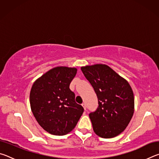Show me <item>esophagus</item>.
Segmentation results:
<instances>
[{
	"label": "esophagus",
	"instance_id": "esophagus-1",
	"mask_svg": "<svg viewBox=\"0 0 159 159\" xmlns=\"http://www.w3.org/2000/svg\"><path fill=\"white\" fill-rule=\"evenodd\" d=\"M82 106H83V109H85V111L86 110V105H85V103H83L82 104Z\"/></svg>",
	"mask_w": 159,
	"mask_h": 159
}]
</instances>
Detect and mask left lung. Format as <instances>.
Listing matches in <instances>:
<instances>
[{"label": "left lung", "instance_id": "1", "mask_svg": "<svg viewBox=\"0 0 159 159\" xmlns=\"http://www.w3.org/2000/svg\"><path fill=\"white\" fill-rule=\"evenodd\" d=\"M98 96L99 106L89 114L93 130L102 138H112L125 130L134 113L133 90L125 79L106 64L81 67Z\"/></svg>", "mask_w": 159, "mask_h": 159}]
</instances>
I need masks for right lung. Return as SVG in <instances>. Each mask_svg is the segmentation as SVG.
<instances>
[{
    "label": "right lung",
    "instance_id": "add662e5",
    "mask_svg": "<svg viewBox=\"0 0 159 159\" xmlns=\"http://www.w3.org/2000/svg\"><path fill=\"white\" fill-rule=\"evenodd\" d=\"M76 72V68L55 67L39 78L31 87V111L39 124L54 135L70 133L84 111L75 102V94L69 88Z\"/></svg>",
    "mask_w": 159,
    "mask_h": 159
}]
</instances>
